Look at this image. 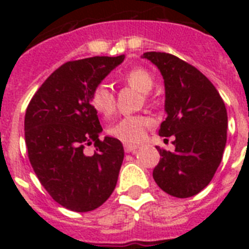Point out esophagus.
<instances>
[{
	"mask_svg": "<svg viewBox=\"0 0 249 249\" xmlns=\"http://www.w3.org/2000/svg\"><path fill=\"white\" fill-rule=\"evenodd\" d=\"M137 148H138V146H137V144H129V143L124 144L125 152H134Z\"/></svg>",
	"mask_w": 249,
	"mask_h": 249,
	"instance_id": "34e87169",
	"label": "esophagus"
}]
</instances>
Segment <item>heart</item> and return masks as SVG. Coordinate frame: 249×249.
<instances>
[{"instance_id": "obj_1", "label": "heart", "mask_w": 249, "mask_h": 249, "mask_svg": "<svg viewBox=\"0 0 249 249\" xmlns=\"http://www.w3.org/2000/svg\"><path fill=\"white\" fill-rule=\"evenodd\" d=\"M124 81L134 86L142 93H148L154 86V79L143 68H134L124 75ZM90 105L98 113L109 115L115 108V95L107 83H99L90 93ZM152 119L143 115H129L108 125L109 136L126 143H138L143 140L147 129L152 125Z\"/></svg>"}]
</instances>
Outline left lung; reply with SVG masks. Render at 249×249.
I'll use <instances>...</instances> for the list:
<instances>
[{
    "instance_id": "1",
    "label": "left lung",
    "mask_w": 249,
    "mask_h": 249,
    "mask_svg": "<svg viewBox=\"0 0 249 249\" xmlns=\"http://www.w3.org/2000/svg\"><path fill=\"white\" fill-rule=\"evenodd\" d=\"M164 79L166 119L159 134L173 136L174 152L156 147L160 161L152 172L160 189L190 197L212 181L228 137V112L213 84L197 68L168 53L148 52Z\"/></svg>"
}]
</instances>
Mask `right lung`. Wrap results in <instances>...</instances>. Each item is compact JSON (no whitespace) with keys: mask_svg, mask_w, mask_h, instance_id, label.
<instances>
[{"mask_svg":"<svg viewBox=\"0 0 249 249\" xmlns=\"http://www.w3.org/2000/svg\"><path fill=\"white\" fill-rule=\"evenodd\" d=\"M124 58L93 56L62 64L25 111L31 165L50 196L73 212L101 207L116 187L124 147L112 137L99 140L103 129L90 105V93ZM91 143L96 151L86 156L85 146Z\"/></svg>","mask_w":249,"mask_h":249,"instance_id":"add662e5","label":"right lung"}]
</instances>
